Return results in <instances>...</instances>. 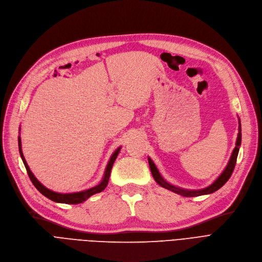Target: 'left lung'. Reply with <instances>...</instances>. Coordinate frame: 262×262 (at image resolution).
I'll list each match as a JSON object with an SVG mask.
<instances>
[{
    "instance_id": "obj_1",
    "label": "left lung",
    "mask_w": 262,
    "mask_h": 262,
    "mask_svg": "<svg viewBox=\"0 0 262 262\" xmlns=\"http://www.w3.org/2000/svg\"><path fill=\"white\" fill-rule=\"evenodd\" d=\"M241 121L238 120V134H237V139H236V143H235V147L232 151L231 155V158H230L226 169L224 170V172L221 174V176L218 177V179L211 185L204 189L201 190H186V189H182V188H179L176 186H173L169 183H166L163 179L162 176L160 175L158 169H157L155 163L152 162V160L150 158H148V163H149V167H150V171L151 174L154 176L155 181L158 183L161 187L165 188L167 190H171L177 194H181L183 196H198V195H202V194H210L213 193L215 191H217L219 188H222L230 179V176H231L233 170H234V166L236 163V158H237V154H238V149H239V146H241V141H242V133H241Z\"/></svg>"
}]
</instances>
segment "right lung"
<instances>
[{"label": "right lung", "instance_id": "add662e5", "mask_svg": "<svg viewBox=\"0 0 262 262\" xmlns=\"http://www.w3.org/2000/svg\"><path fill=\"white\" fill-rule=\"evenodd\" d=\"M18 145H19V152H20V156H21V159L24 161V164L26 166L27 169V172H28V175L30 177L31 182L33 183V185L35 186L36 189L43 194L45 195L46 198L50 199L51 201H55V202H58V203H66V204H78V203H81L83 201H86L88 198H90L92 194H96L98 192H101L103 191L104 189H105L107 184H108V180H110V175H111V171H112V167H113V164L115 162V160H116L117 156L120 151V148H117L116 150L114 151V154L112 155L111 159L108 161V164L106 166L105 169V173H104V177L102 182L95 186L90 188V189H87V190H83V191H79V192H73V193H58V192H55L52 191L50 189H48V188H46L44 185H41L37 180L36 177L33 175V173L31 172L30 167L25 159L24 157V154H23V150H21V140H20V137L18 138Z\"/></svg>", "mask_w": 262, "mask_h": 262}]
</instances>
